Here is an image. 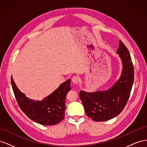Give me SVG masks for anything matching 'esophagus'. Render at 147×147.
I'll list each match as a JSON object with an SVG mask.
<instances>
[{"instance_id":"esophagus-1","label":"esophagus","mask_w":147,"mask_h":147,"mask_svg":"<svg viewBox=\"0 0 147 147\" xmlns=\"http://www.w3.org/2000/svg\"><path fill=\"white\" fill-rule=\"evenodd\" d=\"M72 82L74 83H75V84H77L78 83V82H79V79H78V78L77 77L74 76L72 78Z\"/></svg>"}]
</instances>
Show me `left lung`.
I'll use <instances>...</instances> for the list:
<instances>
[{
  "label": "left lung",
  "instance_id": "8db88e82",
  "mask_svg": "<svg viewBox=\"0 0 147 147\" xmlns=\"http://www.w3.org/2000/svg\"><path fill=\"white\" fill-rule=\"evenodd\" d=\"M117 53L121 59L123 70L113 86L106 91L80 92V98L86 115L95 121H107L118 115L131 94L134 78V66L129 52L121 40Z\"/></svg>",
  "mask_w": 147,
  "mask_h": 147
}]
</instances>
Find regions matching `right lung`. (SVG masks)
Returning a JSON list of instances; mask_svg holds the SVG:
<instances>
[{
  "label": "right lung",
  "mask_w": 147,
  "mask_h": 147,
  "mask_svg": "<svg viewBox=\"0 0 147 147\" xmlns=\"http://www.w3.org/2000/svg\"><path fill=\"white\" fill-rule=\"evenodd\" d=\"M70 81L69 79L62 83L42 100L35 101L22 92L11 77L13 91L21 110L32 121L45 126L55 125L64 119L66 109L65 97L71 89Z\"/></svg>",
  "instance_id": "right-lung-1"
}]
</instances>
